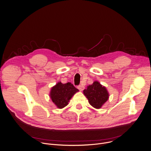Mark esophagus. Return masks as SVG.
<instances>
[{
    "label": "esophagus",
    "instance_id": "obj_1",
    "mask_svg": "<svg viewBox=\"0 0 151 151\" xmlns=\"http://www.w3.org/2000/svg\"><path fill=\"white\" fill-rule=\"evenodd\" d=\"M78 89L80 91H83L84 90V89H85V86H83V85H79V86H78Z\"/></svg>",
    "mask_w": 151,
    "mask_h": 151
}]
</instances>
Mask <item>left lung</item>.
<instances>
[{
    "label": "left lung",
    "instance_id": "left-lung-1",
    "mask_svg": "<svg viewBox=\"0 0 151 151\" xmlns=\"http://www.w3.org/2000/svg\"><path fill=\"white\" fill-rule=\"evenodd\" d=\"M83 93L88 98L89 104L95 109H100L107 101L109 94L104 86L95 81L93 84L89 85Z\"/></svg>",
    "mask_w": 151,
    "mask_h": 151
}]
</instances>
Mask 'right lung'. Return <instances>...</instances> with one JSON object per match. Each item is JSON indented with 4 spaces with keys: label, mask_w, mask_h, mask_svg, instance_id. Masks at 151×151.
I'll use <instances>...</instances> for the list:
<instances>
[{
    "label": "right lung",
    "mask_w": 151,
    "mask_h": 151,
    "mask_svg": "<svg viewBox=\"0 0 151 151\" xmlns=\"http://www.w3.org/2000/svg\"><path fill=\"white\" fill-rule=\"evenodd\" d=\"M78 91L71 83L63 84L60 81L52 88L50 96L58 109H62L68 104L72 96Z\"/></svg>",
    "instance_id": "1"
}]
</instances>
